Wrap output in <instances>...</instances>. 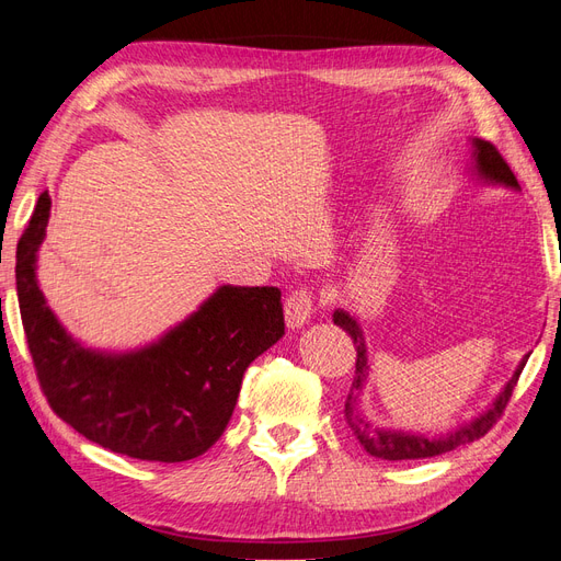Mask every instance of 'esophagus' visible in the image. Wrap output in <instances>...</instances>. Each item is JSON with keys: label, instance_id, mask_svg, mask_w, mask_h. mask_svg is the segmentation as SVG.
Segmentation results:
<instances>
[{"label": "esophagus", "instance_id": "obj_1", "mask_svg": "<svg viewBox=\"0 0 561 561\" xmlns=\"http://www.w3.org/2000/svg\"><path fill=\"white\" fill-rule=\"evenodd\" d=\"M313 316V295L307 290H295L285 299V322L287 328L299 330L307 325Z\"/></svg>", "mask_w": 561, "mask_h": 561}]
</instances>
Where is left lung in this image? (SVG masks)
Instances as JSON below:
<instances>
[{
	"label": "left lung",
	"instance_id": "8db88e82",
	"mask_svg": "<svg viewBox=\"0 0 561 561\" xmlns=\"http://www.w3.org/2000/svg\"><path fill=\"white\" fill-rule=\"evenodd\" d=\"M468 175L472 180H478L482 184L489 186H503V190L511 192H522V186L517 182V178L513 175L511 165L503 161V157L496 151V147L480 140V138H470V163H468ZM334 325H339L342 330H346L353 339L355 351H358V360H355V377H353V386L351 393L346 398L344 404V419L346 426L351 431V435L358 439L360 447L369 454L383 458V461H407V458H428V456H437L451 451L461 445L472 443V439L482 437L491 426H494L496 419L501 416V412L505 410L507 400L513 396V388L522 375V369L529 360L531 351L524 355L519 360V365L515 367L513 377L505 381V386L499 390V396L491 400L482 412H478L474 416H470L468 421L458 423L456 428H449L447 433L439 435H423V433H412V431H398V428H386L379 426V423H371L365 416L363 410V393L365 386L369 379V358H367V344H365V334L358 318L353 313L344 311V309H334L332 313Z\"/></svg>",
	"mask_w": 561,
	"mask_h": 561
}]
</instances>
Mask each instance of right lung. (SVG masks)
<instances>
[{"label":"right lung","instance_id":"1","mask_svg":"<svg viewBox=\"0 0 561 561\" xmlns=\"http://www.w3.org/2000/svg\"><path fill=\"white\" fill-rule=\"evenodd\" d=\"M50 196L15 250V290L32 360L54 412L91 443L140 461L180 463L222 437L250 363L285 334L278 287L219 285L157 342L133 351L81 344L37 280Z\"/></svg>","mask_w":561,"mask_h":561}]
</instances>
